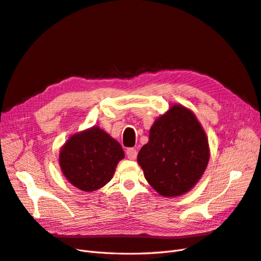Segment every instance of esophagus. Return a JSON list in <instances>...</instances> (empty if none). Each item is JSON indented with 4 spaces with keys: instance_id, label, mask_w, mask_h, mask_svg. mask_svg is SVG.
Instances as JSON below:
<instances>
[{
    "instance_id": "esophagus-1",
    "label": "esophagus",
    "mask_w": 261,
    "mask_h": 261,
    "mask_svg": "<svg viewBox=\"0 0 261 261\" xmlns=\"http://www.w3.org/2000/svg\"><path fill=\"white\" fill-rule=\"evenodd\" d=\"M126 155H127L128 159L130 160H135L137 156V151L135 148H127L126 149Z\"/></svg>"
}]
</instances>
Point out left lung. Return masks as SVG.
<instances>
[{"label":"left lung","instance_id":"1","mask_svg":"<svg viewBox=\"0 0 261 261\" xmlns=\"http://www.w3.org/2000/svg\"><path fill=\"white\" fill-rule=\"evenodd\" d=\"M137 161L148 183L164 197L187 193L209 161L206 133L188 109L175 105L150 128Z\"/></svg>","mask_w":261,"mask_h":261}]
</instances>
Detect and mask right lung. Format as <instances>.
I'll return each instance as SVG.
<instances>
[{
	"mask_svg": "<svg viewBox=\"0 0 261 261\" xmlns=\"http://www.w3.org/2000/svg\"><path fill=\"white\" fill-rule=\"evenodd\" d=\"M123 158L124 151L116 140L99 127H92L66 141L60 152V167L70 184L84 192H93L111 180Z\"/></svg>",
	"mask_w": 261,
	"mask_h": 261,
	"instance_id": "right-lung-1",
	"label": "right lung"
}]
</instances>
